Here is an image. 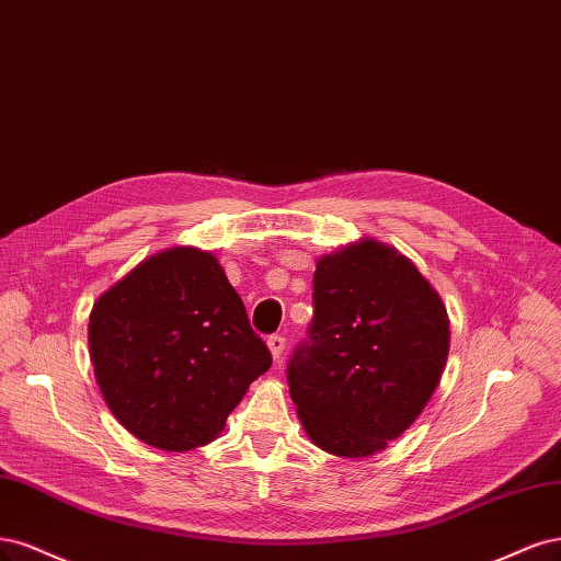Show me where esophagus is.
<instances>
[{"mask_svg":"<svg viewBox=\"0 0 561 561\" xmlns=\"http://www.w3.org/2000/svg\"><path fill=\"white\" fill-rule=\"evenodd\" d=\"M284 347H286V337L284 335L275 333V335L267 337V350H270V354H273V358H279Z\"/></svg>","mask_w":561,"mask_h":561,"instance_id":"esophagus-1","label":"esophagus"}]
</instances>
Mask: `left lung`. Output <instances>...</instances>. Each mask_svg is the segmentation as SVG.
Listing matches in <instances>:
<instances>
[{
    "label": "left lung",
    "mask_w": 561,
    "mask_h": 561,
    "mask_svg": "<svg viewBox=\"0 0 561 561\" xmlns=\"http://www.w3.org/2000/svg\"><path fill=\"white\" fill-rule=\"evenodd\" d=\"M310 337L286 379L310 440L370 457L420 417L449 352L447 310L393 247L364 238L317 261Z\"/></svg>",
    "instance_id": "8db88e82"
}]
</instances>
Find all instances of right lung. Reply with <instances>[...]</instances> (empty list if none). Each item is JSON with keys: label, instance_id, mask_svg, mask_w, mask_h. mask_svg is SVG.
Returning <instances> with one entry per match:
<instances>
[{"label": "right lung", "instance_id": "right-lung-1", "mask_svg": "<svg viewBox=\"0 0 561 561\" xmlns=\"http://www.w3.org/2000/svg\"><path fill=\"white\" fill-rule=\"evenodd\" d=\"M88 345L114 417L165 451L211 443L273 366L224 267L195 247L160 251L104 291Z\"/></svg>", "mask_w": 561, "mask_h": 561}]
</instances>
